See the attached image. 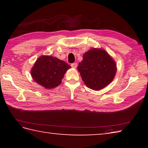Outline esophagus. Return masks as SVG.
Masks as SVG:
<instances>
[{
	"label": "esophagus",
	"instance_id": "34e87169",
	"mask_svg": "<svg viewBox=\"0 0 148 148\" xmlns=\"http://www.w3.org/2000/svg\"><path fill=\"white\" fill-rule=\"evenodd\" d=\"M71 67L73 68H76L77 66V64L76 63H73L71 64Z\"/></svg>",
	"mask_w": 148,
	"mask_h": 148
}]
</instances>
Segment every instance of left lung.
Wrapping results in <instances>:
<instances>
[{
    "label": "left lung",
    "instance_id": "8db88e82",
    "mask_svg": "<svg viewBox=\"0 0 148 148\" xmlns=\"http://www.w3.org/2000/svg\"><path fill=\"white\" fill-rule=\"evenodd\" d=\"M77 69L86 86L98 91L112 81L117 66L105 50L92 48L83 54V60L79 63Z\"/></svg>",
    "mask_w": 148,
    "mask_h": 148
}]
</instances>
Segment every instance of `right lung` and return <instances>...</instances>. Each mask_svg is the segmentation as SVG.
<instances>
[{
    "instance_id": "right-lung-1",
    "label": "right lung",
    "mask_w": 148,
    "mask_h": 148,
    "mask_svg": "<svg viewBox=\"0 0 148 148\" xmlns=\"http://www.w3.org/2000/svg\"><path fill=\"white\" fill-rule=\"evenodd\" d=\"M71 66L64 61L51 56H42L36 60L31 75L38 85L47 89L59 86L66 71Z\"/></svg>"
}]
</instances>
